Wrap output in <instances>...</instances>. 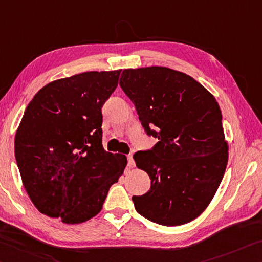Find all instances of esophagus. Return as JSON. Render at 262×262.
I'll list each match as a JSON object with an SVG mask.
<instances>
[{"instance_id":"34e87169","label":"esophagus","mask_w":262,"mask_h":262,"mask_svg":"<svg viewBox=\"0 0 262 262\" xmlns=\"http://www.w3.org/2000/svg\"><path fill=\"white\" fill-rule=\"evenodd\" d=\"M126 158H127V166L128 167H134L135 166V160H134V157H132V154H127Z\"/></svg>"}]
</instances>
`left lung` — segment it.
<instances>
[{"label":"left lung","mask_w":262,"mask_h":262,"mask_svg":"<svg viewBox=\"0 0 262 262\" xmlns=\"http://www.w3.org/2000/svg\"><path fill=\"white\" fill-rule=\"evenodd\" d=\"M119 86L146 135L159 140L134 155L150 178L147 193L132 196L136 210L166 227L191 222L213 199L227 168L219 103L193 78L163 67L125 69Z\"/></svg>","instance_id":"1"}]
</instances>
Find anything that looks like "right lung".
Masks as SVG:
<instances>
[{
	"label": "right lung",
	"instance_id": "obj_1",
	"mask_svg": "<svg viewBox=\"0 0 262 262\" xmlns=\"http://www.w3.org/2000/svg\"><path fill=\"white\" fill-rule=\"evenodd\" d=\"M121 70L91 71L55 80L27 105L15 138L23 184L40 213L68 224L102 209L126 166L102 146V105Z\"/></svg>",
	"mask_w": 262,
	"mask_h": 262
}]
</instances>
